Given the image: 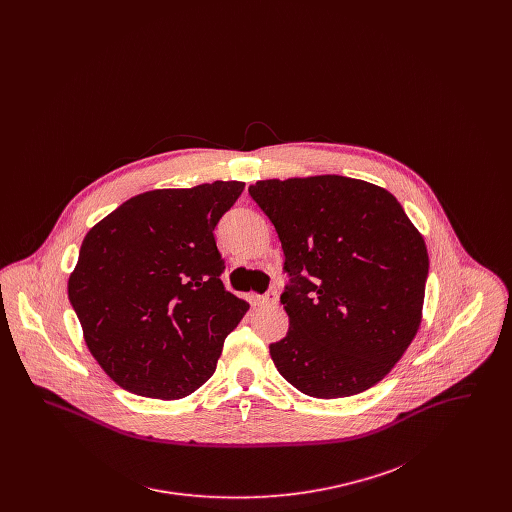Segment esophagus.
<instances>
[{"label":"esophagus","instance_id":"obj_1","mask_svg":"<svg viewBox=\"0 0 512 512\" xmlns=\"http://www.w3.org/2000/svg\"><path fill=\"white\" fill-rule=\"evenodd\" d=\"M276 301H278V292L272 288V290H268L267 293H263V295H257L255 297V303L259 305V307H272V305H276Z\"/></svg>","mask_w":512,"mask_h":512}]
</instances>
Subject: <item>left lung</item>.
I'll return each mask as SVG.
<instances>
[{"label":"left lung","mask_w":512,"mask_h":512,"mask_svg":"<svg viewBox=\"0 0 512 512\" xmlns=\"http://www.w3.org/2000/svg\"><path fill=\"white\" fill-rule=\"evenodd\" d=\"M249 195L274 224L290 317L270 357L293 388L349 397L378 384L420 324L428 251L399 201L336 174L261 180Z\"/></svg>","instance_id":"obj_1"}]
</instances>
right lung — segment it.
<instances>
[{
    "instance_id": "right-lung-1",
    "label": "right lung",
    "mask_w": 512,
    "mask_h": 512,
    "mask_svg": "<svg viewBox=\"0 0 512 512\" xmlns=\"http://www.w3.org/2000/svg\"><path fill=\"white\" fill-rule=\"evenodd\" d=\"M244 182L153 190L84 238L69 301L99 366L122 390L180 399L215 372L247 303L220 280L215 226Z\"/></svg>"
}]
</instances>
